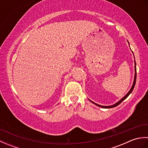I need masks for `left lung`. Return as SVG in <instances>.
Here are the masks:
<instances>
[{"label":"left lung","mask_w":148,"mask_h":148,"mask_svg":"<svg viewBox=\"0 0 148 148\" xmlns=\"http://www.w3.org/2000/svg\"><path fill=\"white\" fill-rule=\"evenodd\" d=\"M129 43V42H128ZM133 53V52H132ZM135 62V76H134V83H133V84H132V87H131V88H130V90H129V92H128L127 94H126V95L125 96H124L123 97V98L120 100H119V101L118 102H116V103H114V104H113V105H112V106H100V105H99V104H97V103H95V102H92V100H90V102H92L93 103H94V104H95L96 106H99V107H100V108H107V109H108V108H114V107H116V106H118L119 103H121L123 101V100H125V99H126L127 97L129 96V95L130 94L132 93V92L133 91V90H134V87H135V85H136V77H137V71H136V60L134 61Z\"/></svg>","instance_id":"obj_1"}]
</instances>
